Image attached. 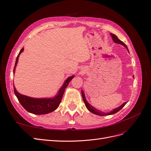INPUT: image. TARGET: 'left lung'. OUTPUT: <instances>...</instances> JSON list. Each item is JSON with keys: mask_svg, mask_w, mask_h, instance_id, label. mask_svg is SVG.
Returning a JSON list of instances; mask_svg holds the SVG:
<instances>
[{"mask_svg": "<svg viewBox=\"0 0 151 151\" xmlns=\"http://www.w3.org/2000/svg\"><path fill=\"white\" fill-rule=\"evenodd\" d=\"M110 35L111 36V38L113 39V41L114 42H115V43H118V44H120V45H123V47H125L127 48V50H128V52H129V49H128L127 45L123 43V42H122L121 40H120L118 38L117 36L114 35V34H112V33H110ZM133 77L134 78V76H133ZM81 94H82V96H83V101L84 102V104L86 105V107L88 108V110L89 111H91V113H93L94 114H95V115H99V116H106V115H113V114H115L116 113H117L118 111H119L120 109L125 106V105L127 104V102H125L124 103H123L122 104H121L120 106L118 108H116L115 109H113L112 111H109V112H107V113H105L104 111H102L101 110H99V109H98L97 108H94V106H93L92 105H91L88 101H87L86 100V96H85V94L84 93V91L81 89Z\"/></svg>", "mask_w": 151, "mask_h": 151, "instance_id": "1", "label": "left lung"}]
</instances>
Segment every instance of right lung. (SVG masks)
<instances>
[{
  "mask_svg": "<svg viewBox=\"0 0 151 151\" xmlns=\"http://www.w3.org/2000/svg\"><path fill=\"white\" fill-rule=\"evenodd\" d=\"M24 51V48H22L18 54L16 58L15 63V66L14 68L13 74H14L16 67L18 62L20 54ZM74 76L68 77V78L64 81L61 88L58 91L57 94L54 97L52 98H32L27 96L20 94L17 92L14 85V91L15 95L21 104L22 106L27 111L31 113L35 114V115H45L49 113H51L59 106L62 96L64 93L65 88L68 84H69L70 81L74 78Z\"/></svg>",
  "mask_w": 151,
  "mask_h": 151,
  "instance_id": "right-lung-1",
  "label": "right lung"
}]
</instances>
